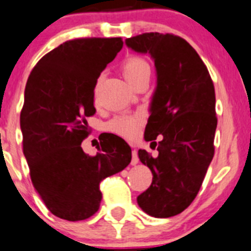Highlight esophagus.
I'll use <instances>...</instances> for the list:
<instances>
[{
    "label": "esophagus",
    "instance_id": "1",
    "mask_svg": "<svg viewBox=\"0 0 251 251\" xmlns=\"http://www.w3.org/2000/svg\"><path fill=\"white\" fill-rule=\"evenodd\" d=\"M138 162H139V158H138L137 151L134 149V151H132V162H130V164L135 165V164H138Z\"/></svg>",
    "mask_w": 251,
    "mask_h": 251
}]
</instances>
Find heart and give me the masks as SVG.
I'll return each mask as SVG.
<instances>
[{
  "mask_svg": "<svg viewBox=\"0 0 251 251\" xmlns=\"http://www.w3.org/2000/svg\"><path fill=\"white\" fill-rule=\"evenodd\" d=\"M122 71H123L124 78L128 80V83L130 86H133L137 80L146 77V75L151 77V66L142 57H129L123 63ZM108 127H109L112 132L117 133V134L122 135V137L133 138L135 137L138 132L139 119L133 118V117H118V118L110 122Z\"/></svg>",
  "mask_w": 251,
  "mask_h": 251,
  "instance_id": "obj_1",
  "label": "heart"
}]
</instances>
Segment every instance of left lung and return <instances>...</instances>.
Here are the masks:
<instances>
[{
	"label": "left lung",
	"instance_id": "1",
	"mask_svg": "<svg viewBox=\"0 0 251 251\" xmlns=\"http://www.w3.org/2000/svg\"><path fill=\"white\" fill-rule=\"evenodd\" d=\"M126 45L154 61L157 86L144 139L155 148L162 135L157 157L138 151L153 174L151 187L138 195V205L151 217L171 218L194 201L214 157V84L197 50L180 37L143 33L127 38Z\"/></svg>",
	"mask_w": 251,
	"mask_h": 251
}]
</instances>
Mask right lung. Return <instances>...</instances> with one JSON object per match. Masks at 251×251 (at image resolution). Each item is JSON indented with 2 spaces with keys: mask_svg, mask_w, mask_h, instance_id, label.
I'll return each instance as SVG.
<instances>
[{
  "mask_svg": "<svg viewBox=\"0 0 251 251\" xmlns=\"http://www.w3.org/2000/svg\"><path fill=\"white\" fill-rule=\"evenodd\" d=\"M123 47L117 38H78L48 52L34 66L20 117L24 154L34 190L48 210L70 222L100 209V183L132 160L121 137L103 133L96 155L82 149L86 118L96 113L94 87Z\"/></svg>",
  "mask_w": 251,
  "mask_h": 251,
  "instance_id": "right-lung-1",
  "label": "right lung"
}]
</instances>
